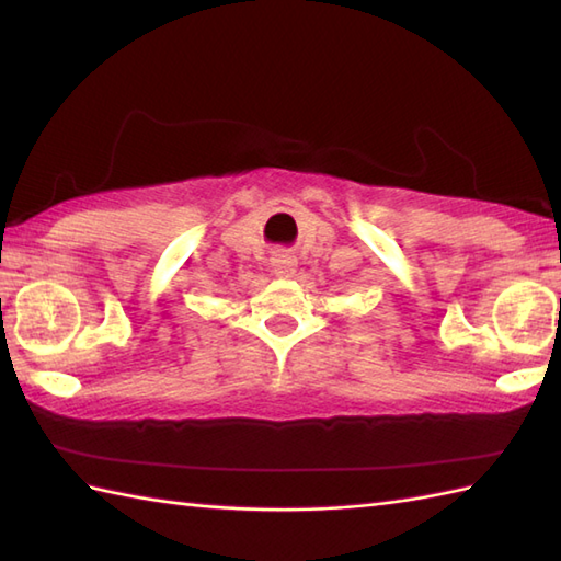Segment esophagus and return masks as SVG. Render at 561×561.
Instances as JSON below:
<instances>
[{"instance_id": "esophagus-1", "label": "esophagus", "mask_w": 561, "mask_h": 561, "mask_svg": "<svg viewBox=\"0 0 561 561\" xmlns=\"http://www.w3.org/2000/svg\"><path fill=\"white\" fill-rule=\"evenodd\" d=\"M270 267H272L274 277L289 279V277H294V272H296V267H299V262H296V257L291 253H274L272 260H270Z\"/></svg>"}]
</instances>
